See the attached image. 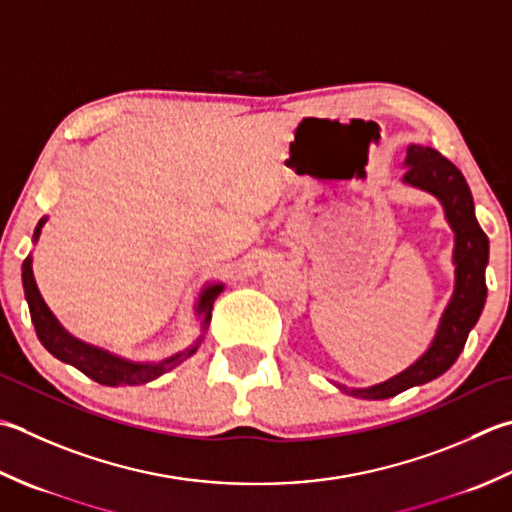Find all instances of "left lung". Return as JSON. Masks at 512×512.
Instances as JSON below:
<instances>
[{
  "instance_id": "8db88e82",
  "label": "left lung",
  "mask_w": 512,
  "mask_h": 512,
  "mask_svg": "<svg viewBox=\"0 0 512 512\" xmlns=\"http://www.w3.org/2000/svg\"><path fill=\"white\" fill-rule=\"evenodd\" d=\"M404 182L433 193L444 204L446 219L455 230V293L442 324L426 353L417 362L384 384L370 388H344V393L364 399L395 397L404 390L444 375L464 350L468 333L477 324L486 304L488 237L477 224L473 195L453 162L428 146H408Z\"/></svg>"
}]
</instances>
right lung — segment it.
Returning <instances> with one entry per match:
<instances>
[{"instance_id":"1","label":"right lung","mask_w":512,"mask_h":512,"mask_svg":"<svg viewBox=\"0 0 512 512\" xmlns=\"http://www.w3.org/2000/svg\"><path fill=\"white\" fill-rule=\"evenodd\" d=\"M44 222L46 219H39L35 235H33L35 242H37L39 233H42ZM22 282H24V293H26V302H28V310H30V319H33V324H35L39 342L46 346L48 353H53L57 359H62V362L79 368L84 375L95 379L97 384L137 386V384L153 382V379H157L159 375H164V373H168V370H173L175 366L182 364L186 357L195 353L199 342H202V339H199L195 346H190V348L182 350V353H177L168 359H162V362H157V364L126 362V359L110 355L102 348H95V346L79 342V339L70 337L66 330L59 326L53 313H50L48 306L44 304L42 295H39L35 277H33V259H30V255L24 259V264H22ZM222 288H224L222 284H213L204 290L202 297H199L197 313L204 317V322H202L204 330L210 324L213 302L217 299V295L222 293Z\"/></svg>"}]
</instances>
